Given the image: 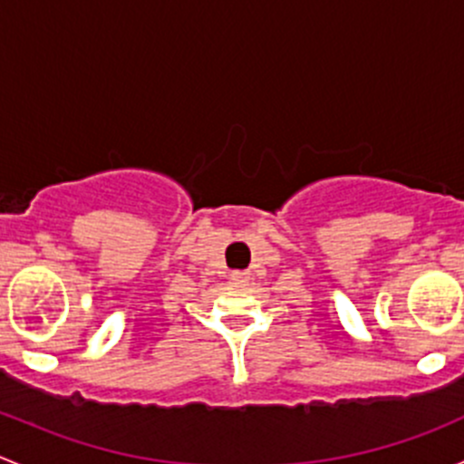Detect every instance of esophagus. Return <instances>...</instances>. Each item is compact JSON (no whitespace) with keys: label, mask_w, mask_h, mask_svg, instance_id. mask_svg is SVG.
I'll return each mask as SVG.
<instances>
[{"label":"esophagus","mask_w":464,"mask_h":464,"mask_svg":"<svg viewBox=\"0 0 464 464\" xmlns=\"http://www.w3.org/2000/svg\"><path fill=\"white\" fill-rule=\"evenodd\" d=\"M231 280H236V283H245V280H246V271H233Z\"/></svg>","instance_id":"34e87169"}]
</instances>
